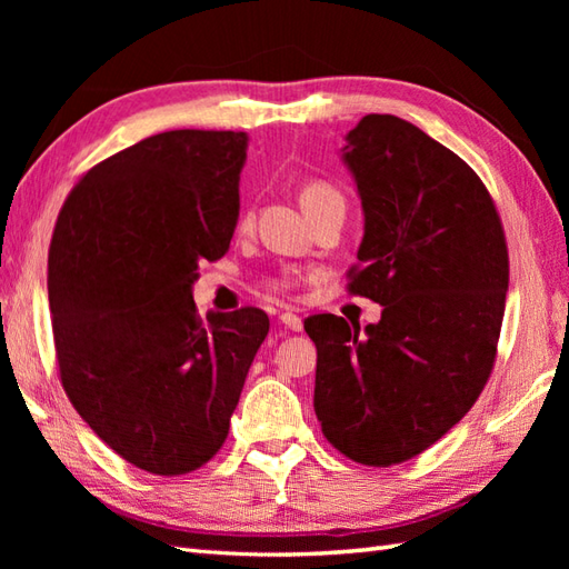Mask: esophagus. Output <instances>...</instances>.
<instances>
[{"label": "esophagus", "mask_w": 569, "mask_h": 569, "mask_svg": "<svg viewBox=\"0 0 569 569\" xmlns=\"http://www.w3.org/2000/svg\"><path fill=\"white\" fill-rule=\"evenodd\" d=\"M278 322H281L286 330H293V332L303 330V320H300L296 312H281V316H278Z\"/></svg>", "instance_id": "34e87169"}]
</instances>
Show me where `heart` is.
<instances>
[{"mask_svg":"<svg viewBox=\"0 0 569 569\" xmlns=\"http://www.w3.org/2000/svg\"><path fill=\"white\" fill-rule=\"evenodd\" d=\"M340 198H342L340 190H337L330 183H325V180H308V183L300 188V204H303V210L308 212V217L316 214L328 202L340 200ZM249 222H251V214L249 212L241 214L239 227H247ZM303 281H306L303 273L293 271V269H286L278 276H271L269 281H266V286H269V291H273L278 296H293Z\"/></svg>","mask_w":569,"mask_h":569,"instance_id":"heart-1","label":"heart"}]
</instances>
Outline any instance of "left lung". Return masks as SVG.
Segmentation results:
<instances>
[{
    "instance_id": "obj_1",
    "label": "left lung",
    "mask_w": 569,
    "mask_h": 569,
    "mask_svg": "<svg viewBox=\"0 0 569 569\" xmlns=\"http://www.w3.org/2000/svg\"><path fill=\"white\" fill-rule=\"evenodd\" d=\"M345 161L365 208L347 291L381 320L312 316L316 416L328 442L369 467L413 459L462 420L491 377L509 247L487 186L406 119L367 114Z\"/></svg>"
}]
</instances>
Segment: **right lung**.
<instances>
[{
    "label": "right lung",
    "instance_id": "right-lung-1",
    "mask_svg": "<svg viewBox=\"0 0 569 569\" xmlns=\"http://www.w3.org/2000/svg\"><path fill=\"white\" fill-rule=\"evenodd\" d=\"M244 131L176 129L100 161L70 190L48 247L58 377L72 408L149 475L220 452L269 335L259 308L210 312L190 286L239 214Z\"/></svg>",
    "mask_w": 569,
    "mask_h": 569
}]
</instances>
